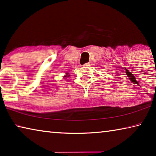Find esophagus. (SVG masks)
I'll return each instance as SVG.
<instances>
[{
  "instance_id": "1",
  "label": "esophagus",
  "mask_w": 156,
  "mask_h": 156,
  "mask_svg": "<svg viewBox=\"0 0 156 156\" xmlns=\"http://www.w3.org/2000/svg\"><path fill=\"white\" fill-rule=\"evenodd\" d=\"M83 67H90V64L89 63H85L84 65H83Z\"/></svg>"
}]
</instances>
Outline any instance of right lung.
<instances>
[{"label": "right lung", "instance_id": "obj_1", "mask_svg": "<svg viewBox=\"0 0 156 156\" xmlns=\"http://www.w3.org/2000/svg\"><path fill=\"white\" fill-rule=\"evenodd\" d=\"M69 76H70V75H69V73H66V75L64 76V78L66 79V78H67V77H69Z\"/></svg>", "mask_w": 156, "mask_h": 156}]
</instances>
